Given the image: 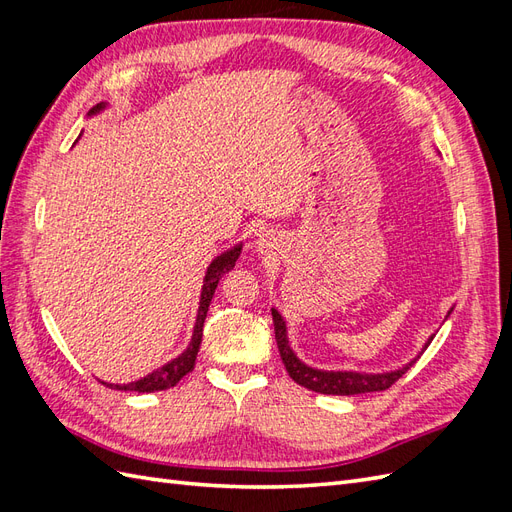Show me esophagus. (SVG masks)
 <instances>
[{
	"label": "esophagus",
	"mask_w": 512,
	"mask_h": 512,
	"mask_svg": "<svg viewBox=\"0 0 512 512\" xmlns=\"http://www.w3.org/2000/svg\"><path fill=\"white\" fill-rule=\"evenodd\" d=\"M254 245H256V252H258V254H271V252L275 250L277 239L267 230V232H260V235L256 237V243H254Z\"/></svg>",
	"instance_id": "34e87169"
}]
</instances>
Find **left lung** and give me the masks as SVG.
Returning <instances> with one entry per match:
<instances>
[{"label":"left lung","instance_id":"1","mask_svg":"<svg viewBox=\"0 0 512 512\" xmlns=\"http://www.w3.org/2000/svg\"><path fill=\"white\" fill-rule=\"evenodd\" d=\"M453 307L448 309L446 318L451 316ZM271 316H273V327H275V342L277 348H280V356L284 361V367L288 371V376L305 386V389L314 391V393H322V395H361V393H376V391H386L391 384H395L406 371L412 367V363L418 359H412L410 363L401 365L397 369L391 371H380V374H371V371H352V369H318L303 363L294 350L290 348L288 342V331H286V320L284 316L277 312L275 307H271ZM444 318V320H446ZM433 335L427 339V344L423 346V350L431 344ZM421 350V352H423Z\"/></svg>","mask_w":512,"mask_h":512}]
</instances>
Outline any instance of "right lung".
<instances>
[{"label":"right lung","instance_id":"add662e5","mask_svg":"<svg viewBox=\"0 0 512 512\" xmlns=\"http://www.w3.org/2000/svg\"><path fill=\"white\" fill-rule=\"evenodd\" d=\"M108 104L102 102L98 106H94L89 111V117H94L98 113H102ZM241 247L243 243H237L235 247H230V250L222 252L220 256H215L211 260V265L205 271V280H203V288H200V303H198V312H196V322H194V331H192V339L188 348H185L177 359L164 363L162 367L153 369L151 374H147L141 380H134L128 384H111V382H104L106 386H111V389L117 391H138V393H153V391H164L170 389V386H175L185 374H190L196 365V354L200 348V342H203V327H205V318L209 312V303L213 299V292L218 288L220 280L224 277V273L232 271L235 267V262L241 254Z\"/></svg>","mask_w":512,"mask_h":512}]
</instances>
